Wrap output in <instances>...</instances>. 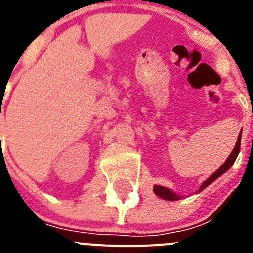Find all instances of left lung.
Masks as SVG:
<instances>
[{
	"label": "left lung",
	"instance_id": "8db88e82",
	"mask_svg": "<svg viewBox=\"0 0 253 253\" xmlns=\"http://www.w3.org/2000/svg\"><path fill=\"white\" fill-rule=\"evenodd\" d=\"M241 137H242V130H241L240 135H238V139H237L236 142V146H234L233 151L231 152V154L228 156V158L225 160V162L223 163L222 166L219 167L218 169H216L215 172H214L213 175H210L209 178H207V180L203 182L202 185H200V187H199V190L196 191V193H200L202 190H204L205 187L209 186L211 182H214V181L216 180L218 177H220V176L223 175V173H225V172L228 171V169H231V166L234 163V161H236L237 156H238V153H240V148H241ZM153 191L154 194L157 196H160V198L165 199V200H169V202H176V200H180L182 196L178 195V194L173 193L172 190L167 189V187L165 186H160V185H154L153 186Z\"/></svg>",
	"mask_w": 253,
	"mask_h": 253
}]
</instances>
